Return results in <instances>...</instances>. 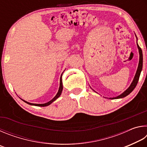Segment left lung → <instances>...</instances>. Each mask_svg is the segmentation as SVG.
<instances>
[{"label":"left lung","instance_id":"left-lung-1","mask_svg":"<svg viewBox=\"0 0 147 147\" xmlns=\"http://www.w3.org/2000/svg\"><path fill=\"white\" fill-rule=\"evenodd\" d=\"M137 45H138V48L139 49V65H138V69H137L136 75L134 76V78L132 82H131V85L130 87L126 89V90L123 92V93L121 94L120 95H119L116 97H113V98H109V99H117V98H124L128 95L131 91H132L134 89H135L136 86L138 84L139 76H140V74L141 72L142 71V68H143V53H142V50L139 47L138 45V44L137 43Z\"/></svg>","mask_w":147,"mask_h":147}]
</instances>
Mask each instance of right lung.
I'll list each match as a JSON object with an SVG mask.
<instances>
[{
  "label": "right lung",
  "instance_id": "right-lung-1",
  "mask_svg": "<svg viewBox=\"0 0 147 147\" xmlns=\"http://www.w3.org/2000/svg\"><path fill=\"white\" fill-rule=\"evenodd\" d=\"M62 90H63V84H62V79H61V76L60 77V83H59V90H58V93L56 94V95L54 96V97L51 100H50L49 102H48L47 103H45V104H33V103H30L28 102H26L25 100H23L24 102H25L26 103L30 104V105H32V106H41V107H44V106H47L50 105V104H52L53 102L54 101H55L57 98H58L59 96L61 95V92H62Z\"/></svg>",
  "mask_w": 147,
  "mask_h": 147
}]
</instances>
